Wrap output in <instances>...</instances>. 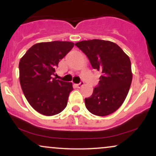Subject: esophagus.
Returning <instances> with one entry per match:
<instances>
[{"label":"esophagus","mask_w":156,"mask_h":156,"mask_svg":"<svg viewBox=\"0 0 156 156\" xmlns=\"http://www.w3.org/2000/svg\"><path fill=\"white\" fill-rule=\"evenodd\" d=\"M83 81H80L79 83H77L76 84V87H77V88H80V87H82V86L83 85Z\"/></svg>","instance_id":"34e87169"}]
</instances>
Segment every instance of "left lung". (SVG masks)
<instances>
[{
    "instance_id": "1",
    "label": "left lung",
    "mask_w": 156,
    "mask_h": 156,
    "mask_svg": "<svg viewBox=\"0 0 156 156\" xmlns=\"http://www.w3.org/2000/svg\"><path fill=\"white\" fill-rule=\"evenodd\" d=\"M76 45L87 56L93 69L101 73L92 96L85 98L89 112L107 116L121 106L132 81L129 57L117 44L101 39L85 40Z\"/></svg>"
}]
</instances>
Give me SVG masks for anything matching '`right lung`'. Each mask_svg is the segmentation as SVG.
Returning a JSON list of instances; mask_svg holds the SVG:
<instances>
[{"label":"right lung","instance_id":"right-lung-1","mask_svg":"<svg viewBox=\"0 0 156 156\" xmlns=\"http://www.w3.org/2000/svg\"><path fill=\"white\" fill-rule=\"evenodd\" d=\"M73 46L71 42H40L29 48L20 61V82L23 94L32 108L43 115H55L67 106L73 84L52 76L58 62Z\"/></svg>","mask_w":156,"mask_h":156}]
</instances>
